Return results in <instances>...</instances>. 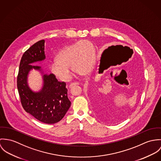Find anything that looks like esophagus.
Wrapping results in <instances>:
<instances>
[{
  "instance_id": "34e87169",
  "label": "esophagus",
  "mask_w": 161,
  "mask_h": 161,
  "mask_svg": "<svg viewBox=\"0 0 161 161\" xmlns=\"http://www.w3.org/2000/svg\"><path fill=\"white\" fill-rule=\"evenodd\" d=\"M79 85V83H78V82H74V83H71V84L70 85L69 88H72L73 86H75V85Z\"/></svg>"
}]
</instances>
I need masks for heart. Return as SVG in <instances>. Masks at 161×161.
<instances>
[{"instance_id":"b5f03b06","label":"heart","mask_w":161,"mask_h":161,"mask_svg":"<svg viewBox=\"0 0 161 161\" xmlns=\"http://www.w3.org/2000/svg\"><path fill=\"white\" fill-rule=\"evenodd\" d=\"M94 55L92 44L86 41H80L62 49L57 55L56 60L50 64L49 69L58 79L67 81L72 76L70 66L76 73H88L92 68Z\"/></svg>"}]
</instances>
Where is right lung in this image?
<instances>
[{
	"label": "right lung",
	"mask_w": 161,
	"mask_h": 161,
	"mask_svg": "<svg viewBox=\"0 0 161 161\" xmlns=\"http://www.w3.org/2000/svg\"><path fill=\"white\" fill-rule=\"evenodd\" d=\"M44 39L37 41L23 54L17 76V88L21 105L25 110L39 121L47 124L61 120L71 106L65 82L58 81L54 74L43 75V86L39 92L29 88L27 78L34 69L41 71V67L32 65L45 59Z\"/></svg>",
	"instance_id": "add662e5"
}]
</instances>
